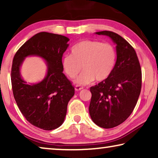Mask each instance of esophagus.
Instances as JSON below:
<instances>
[{
  "label": "esophagus",
  "mask_w": 158,
  "mask_h": 158,
  "mask_svg": "<svg viewBox=\"0 0 158 158\" xmlns=\"http://www.w3.org/2000/svg\"><path fill=\"white\" fill-rule=\"evenodd\" d=\"M75 91H80L81 90V89H83V87L81 86H79V85H77L76 86H75Z\"/></svg>",
  "instance_id": "obj_1"
}]
</instances>
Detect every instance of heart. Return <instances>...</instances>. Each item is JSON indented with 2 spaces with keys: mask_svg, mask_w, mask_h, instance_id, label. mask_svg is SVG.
Here are the masks:
<instances>
[{
  "mask_svg": "<svg viewBox=\"0 0 158 158\" xmlns=\"http://www.w3.org/2000/svg\"><path fill=\"white\" fill-rule=\"evenodd\" d=\"M72 55H65L62 64L70 78H74L81 68L84 70L74 80L79 85H86L94 79L102 82L111 75L116 67L117 53L110 44L86 40L72 48Z\"/></svg>",
  "mask_w": 158,
  "mask_h": 158,
  "instance_id": "obj_1",
  "label": "heart"
}]
</instances>
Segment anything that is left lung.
<instances>
[{"label": "left lung", "mask_w": 158, "mask_h": 158, "mask_svg": "<svg viewBox=\"0 0 158 158\" xmlns=\"http://www.w3.org/2000/svg\"><path fill=\"white\" fill-rule=\"evenodd\" d=\"M95 34L111 39L116 45L117 60L109 78L90 88L89 114L98 126L111 128L124 122L133 112L140 94L142 72L135 49L126 40L107 30Z\"/></svg>", "instance_id": "8db88e82"}]
</instances>
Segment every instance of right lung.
I'll list each match as a JSON object with an SVG mask.
<instances>
[{
    "label": "right lung",
    "mask_w": 158,
    "mask_h": 158,
    "mask_svg": "<svg viewBox=\"0 0 158 158\" xmlns=\"http://www.w3.org/2000/svg\"><path fill=\"white\" fill-rule=\"evenodd\" d=\"M68 37L39 32L25 42L14 56L11 70L13 96L19 109L28 122L45 131L62 126L74 88L63 74L62 55L69 44ZM28 56H38L47 65L45 78L27 83L21 75V67Z\"/></svg>",
    "instance_id": "1"
}]
</instances>
